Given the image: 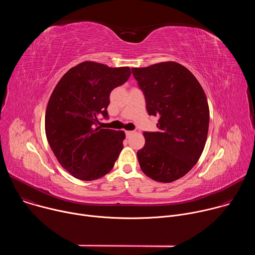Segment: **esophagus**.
<instances>
[{
  "label": "esophagus",
  "mask_w": 255,
  "mask_h": 255,
  "mask_svg": "<svg viewBox=\"0 0 255 255\" xmlns=\"http://www.w3.org/2000/svg\"><path fill=\"white\" fill-rule=\"evenodd\" d=\"M125 134H126V136H127V137H129L130 135H132V134H133V131H125Z\"/></svg>",
  "instance_id": "34e87169"
}]
</instances>
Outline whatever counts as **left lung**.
<instances>
[{
	"label": "left lung",
	"instance_id": "obj_1",
	"mask_svg": "<svg viewBox=\"0 0 255 255\" xmlns=\"http://www.w3.org/2000/svg\"><path fill=\"white\" fill-rule=\"evenodd\" d=\"M149 116L158 117L156 132H143L145 145L137 151L148 177L171 183L199 160L209 129V106L192 72L173 61L131 68Z\"/></svg>",
	"mask_w": 255,
	"mask_h": 255
}]
</instances>
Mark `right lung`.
Segmentation results:
<instances>
[{
	"label": "right lung",
	"mask_w": 255,
	"mask_h": 255,
	"mask_svg": "<svg viewBox=\"0 0 255 255\" xmlns=\"http://www.w3.org/2000/svg\"><path fill=\"white\" fill-rule=\"evenodd\" d=\"M129 67H109L85 61L70 68L57 83L45 114L49 146L61 166L82 180L110 171L122 148L123 131L101 129L108 119L111 92L130 78Z\"/></svg>",
	"instance_id": "1"
}]
</instances>
